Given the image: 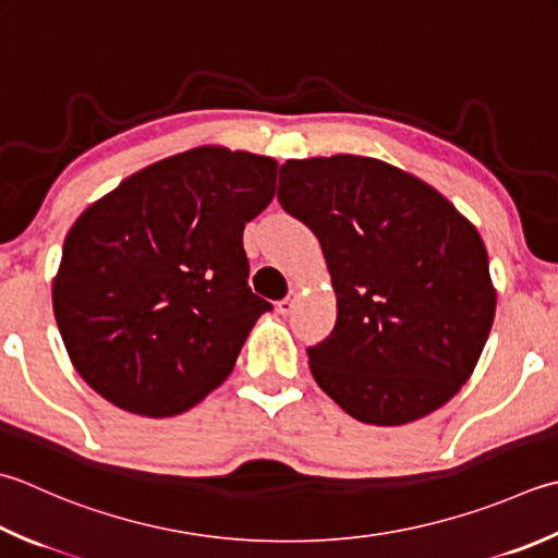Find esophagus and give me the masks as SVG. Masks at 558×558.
<instances>
[{
	"label": "esophagus",
	"instance_id": "1",
	"mask_svg": "<svg viewBox=\"0 0 558 558\" xmlns=\"http://www.w3.org/2000/svg\"><path fill=\"white\" fill-rule=\"evenodd\" d=\"M298 298H300V292H298V290H290L288 298L278 302V312H280L282 316L292 314V310H294V302H298Z\"/></svg>",
	"mask_w": 558,
	"mask_h": 558
}]
</instances>
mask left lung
<instances>
[{"label": "left lung", "instance_id": "obj_1", "mask_svg": "<svg viewBox=\"0 0 558 558\" xmlns=\"http://www.w3.org/2000/svg\"><path fill=\"white\" fill-rule=\"evenodd\" d=\"M278 201L319 239L336 326L307 348L326 395L369 425H403L474 373L496 314L476 227L428 183L373 157L288 159Z\"/></svg>", "mask_w": 558, "mask_h": 558}]
</instances>
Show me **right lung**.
Instances as JSON below:
<instances>
[{
  "instance_id": "add662e5",
  "label": "right lung",
  "mask_w": 558,
  "mask_h": 558,
  "mask_svg": "<svg viewBox=\"0 0 558 558\" xmlns=\"http://www.w3.org/2000/svg\"><path fill=\"white\" fill-rule=\"evenodd\" d=\"M278 161L195 147L86 207L62 246L52 310L72 365L140 416L193 409L234 369L272 304L251 292L244 227L276 195Z\"/></svg>"
}]
</instances>
